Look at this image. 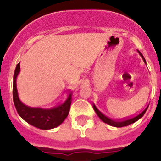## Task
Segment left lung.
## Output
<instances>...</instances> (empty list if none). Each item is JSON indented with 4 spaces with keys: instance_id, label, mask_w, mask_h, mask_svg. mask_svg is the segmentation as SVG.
<instances>
[{
    "instance_id": "left-lung-1",
    "label": "left lung",
    "mask_w": 161,
    "mask_h": 161,
    "mask_svg": "<svg viewBox=\"0 0 161 161\" xmlns=\"http://www.w3.org/2000/svg\"><path fill=\"white\" fill-rule=\"evenodd\" d=\"M137 52H138V53L139 54V55H140V56L142 57V59H143V62L145 63V64H146V60H145L144 57H143V55H142V53L139 52V50H137ZM148 106L145 108L144 110H143L141 113L139 114H137L136 116H135V117L130 118V119H123V120H119V121L113 120V119H109V118H108L107 116H106L105 114H102V112H101L100 110H99V109L96 107V106H95L94 104L93 105V109H94V111L96 112L97 115L98 117H99V119H100L103 122V123H107V124L109 125V126H114V127H123V126H128V125L131 124V123H136V121H138L139 119H141L143 115H144L145 112L147 111V108H148Z\"/></svg>"
}]
</instances>
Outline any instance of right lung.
Here are the masks:
<instances>
[{
	"instance_id": "add662e5",
	"label": "right lung",
	"mask_w": 161,
	"mask_h": 161,
	"mask_svg": "<svg viewBox=\"0 0 161 161\" xmlns=\"http://www.w3.org/2000/svg\"><path fill=\"white\" fill-rule=\"evenodd\" d=\"M20 72V63L18 64L14 74L13 97L14 106L22 119L33 126L42 130H50L59 126L68 117L70 110L72 93L69 92L66 98L59 106L53 108L31 107L21 101L17 89V78Z\"/></svg>"
}]
</instances>
